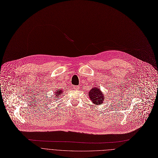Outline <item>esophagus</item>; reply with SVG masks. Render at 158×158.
Masks as SVG:
<instances>
[{"label":"esophagus","instance_id":"34e87169","mask_svg":"<svg viewBox=\"0 0 158 158\" xmlns=\"http://www.w3.org/2000/svg\"><path fill=\"white\" fill-rule=\"evenodd\" d=\"M73 89L74 90H78V89H79V88H80V87L79 86H77V85H75V86H73Z\"/></svg>","mask_w":158,"mask_h":158}]
</instances>
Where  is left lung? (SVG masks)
<instances>
[{
  "label": "left lung",
  "mask_w": 158,
  "mask_h": 158,
  "mask_svg": "<svg viewBox=\"0 0 158 158\" xmlns=\"http://www.w3.org/2000/svg\"><path fill=\"white\" fill-rule=\"evenodd\" d=\"M104 94L98 87H94L89 92V98L90 100L95 104H102L105 98H104Z\"/></svg>",
  "instance_id": "obj_1"
}]
</instances>
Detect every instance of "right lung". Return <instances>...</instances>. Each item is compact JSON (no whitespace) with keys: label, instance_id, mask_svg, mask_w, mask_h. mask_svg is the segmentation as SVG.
Instances as JSON below:
<instances>
[{"label":"right lung","instance_id":"1","mask_svg":"<svg viewBox=\"0 0 158 158\" xmlns=\"http://www.w3.org/2000/svg\"><path fill=\"white\" fill-rule=\"evenodd\" d=\"M62 90H58L55 94H55L56 95L54 96V99H56V98H59V96H60V95H61V94H62Z\"/></svg>","mask_w":158,"mask_h":158}]
</instances>
